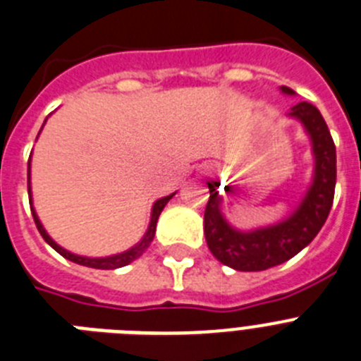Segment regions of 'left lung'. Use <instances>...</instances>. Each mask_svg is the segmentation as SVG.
<instances>
[{
  "label": "left lung",
  "mask_w": 361,
  "mask_h": 361,
  "mask_svg": "<svg viewBox=\"0 0 361 361\" xmlns=\"http://www.w3.org/2000/svg\"><path fill=\"white\" fill-rule=\"evenodd\" d=\"M282 94L295 95L289 86ZM288 116L304 124L312 145L314 173L298 208L282 222L266 228L238 231L226 222L220 212L222 197L216 184L208 183L209 200L204 212V235L209 251L224 266L237 271H264L288 262L317 237L329 216L336 186V146L324 117L311 103L295 104Z\"/></svg>",
  "instance_id": "obj_1"
}]
</instances>
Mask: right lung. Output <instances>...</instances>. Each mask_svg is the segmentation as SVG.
Returning a JSON list of instances; mask_svg holds the SVG:
<instances>
[{
  "instance_id": "add662e5",
  "label": "right lung",
  "mask_w": 361,
  "mask_h": 361,
  "mask_svg": "<svg viewBox=\"0 0 361 361\" xmlns=\"http://www.w3.org/2000/svg\"><path fill=\"white\" fill-rule=\"evenodd\" d=\"M173 197V193L168 197H162V199L155 200V204H153L152 208V219H149V226H148V231L145 233V237H142L141 242H137L133 247H130V250L123 251V253L119 255H111V257H101V258H90V257H81V255H73L70 253V251L63 250L61 245L56 244V242L50 238V235L47 231H44L43 224L39 222V219H37L36 212H34V206H32V191H30V159H28V200H30V209H32V216H34V222H36L37 226V231L41 233V237L44 238V242L50 245V247H54V250L57 251V253L61 255V257H65L66 260H70V262H75L79 264V266H86V267H94V269H117V267H123V266H128L130 262H133L135 258L141 257L142 253L146 251V247H148L149 244H152L153 237H155V228H157V220H159V215H161V212L164 209V206L168 204V200Z\"/></svg>"
}]
</instances>
